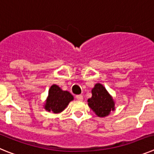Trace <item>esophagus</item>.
I'll use <instances>...</instances> for the list:
<instances>
[{
  "mask_svg": "<svg viewBox=\"0 0 154 154\" xmlns=\"http://www.w3.org/2000/svg\"><path fill=\"white\" fill-rule=\"evenodd\" d=\"M76 99H78L79 101H82L83 100V96H82V95H77L76 96Z\"/></svg>",
  "mask_w": 154,
  "mask_h": 154,
  "instance_id": "obj_1",
  "label": "esophagus"
}]
</instances>
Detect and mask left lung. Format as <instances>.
<instances>
[{
    "label": "left lung",
    "mask_w": 154,
    "mask_h": 154,
    "mask_svg": "<svg viewBox=\"0 0 154 154\" xmlns=\"http://www.w3.org/2000/svg\"><path fill=\"white\" fill-rule=\"evenodd\" d=\"M88 106L99 117H106L115 110L113 98L100 83H96L92 88V97L88 99Z\"/></svg>",
    "instance_id": "1"
}]
</instances>
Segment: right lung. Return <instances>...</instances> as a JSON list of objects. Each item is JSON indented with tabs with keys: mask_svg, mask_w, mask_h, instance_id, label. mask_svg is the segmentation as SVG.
Instances as JSON below:
<instances>
[{
	"mask_svg": "<svg viewBox=\"0 0 154 154\" xmlns=\"http://www.w3.org/2000/svg\"><path fill=\"white\" fill-rule=\"evenodd\" d=\"M74 97L68 91H64L58 85L53 84L48 90V96L44 103V109L48 112L60 113L72 101Z\"/></svg>",
	"mask_w": 154,
	"mask_h": 154,
	"instance_id": "right-lung-1",
	"label": "right lung"
}]
</instances>
